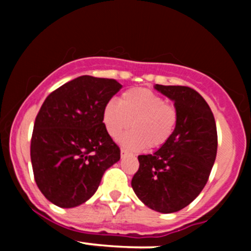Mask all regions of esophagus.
Instances as JSON below:
<instances>
[{"label": "esophagus", "mask_w": 251, "mask_h": 251, "mask_svg": "<svg viewBox=\"0 0 251 251\" xmlns=\"http://www.w3.org/2000/svg\"><path fill=\"white\" fill-rule=\"evenodd\" d=\"M120 155H122V158L125 157V155H127V152L125 151V150L122 149V151H120Z\"/></svg>", "instance_id": "34e87169"}]
</instances>
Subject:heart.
Wrapping results in <instances>:
<instances>
[{"label": "heart", "mask_w": 251, "mask_h": 251, "mask_svg": "<svg viewBox=\"0 0 251 251\" xmlns=\"http://www.w3.org/2000/svg\"><path fill=\"white\" fill-rule=\"evenodd\" d=\"M102 122L113 139L131 126L133 131L123 135L120 144L128 151H140L146 145L157 149L169 142L177 126L178 112L151 89L131 88L124 92L119 102L106 103Z\"/></svg>", "instance_id": "heart-1"}]
</instances>
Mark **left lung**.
Here are the masks:
<instances>
[{"instance_id": "left-lung-1", "label": "left lung", "mask_w": 251, "mask_h": 251, "mask_svg": "<svg viewBox=\"0 0 251 251\" xmlns=\"http://www.w3.org/2000/svg\"><path fill=\"white\" fill-rule=\"evenodd\" d=\"M154 88L175 102L177 126L154 153L138 155L139 170L131 185L148 208L172 214L188 206L205 186L217 153V129L209 105L195 89Z\"/></svg>"}]
</instances>
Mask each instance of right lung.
<instances>
[{"instance_id": "add662e5", "label": "right lung", "mask_w": 251, "mask_h": 251, "mask_svg": "<svg viewBox=\"0 0 251 251\" xmlns=\"http://www.w3.org/2000/svg\"><path fill=\"white\" fill-rule=\"evenodd\" d=\"M123 86L113 79L82 75L46 98L30 143L40 191L60 208L87 201L120 150L102 123V111Z\"/></svg>"}]
</instances>
